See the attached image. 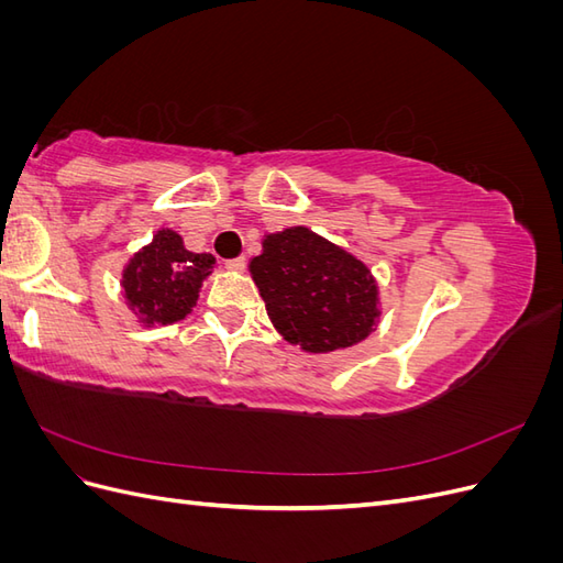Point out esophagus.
<instances>
[{"label": "esophagus", "mask_w": 563, "mask_h": 563, "mask_svg": "<svg viewBox=\"0 0 563 563\" xmlns=\"http://www.w3.org/2000/svg\"><path fill=\"white\" fill-rule=\"evenodd\" d=\"M225 267L234 269V272H242L246 267V258H244V255H240V258H228Z\"/></svg>", "instance_id": "1"}]
</instances>
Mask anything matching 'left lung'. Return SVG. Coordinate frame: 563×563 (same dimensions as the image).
<instances>
[{
    "mask_svg": "<svg viewBox=\"0 0 563 563\" xmlns=\"http://www.w3.org/2000/svg\"><path fill=\"white\" fill-rule=\"evenodd\" d=\"M251 275L272 323L308 352L360 343L380 317L368 267L308 228L267 234Z\"/></svg>",
    "mask_w": 563,
    "mask_h": 563,
    "instance_id": "obj_1",
    "label": "left lung"
}]
</instances>
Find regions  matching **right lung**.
Masks as SVG:
<instances>
[{
  "label": "right lung",
  "mask_w": 563,
  "mask_h": 563,
  "mask_svg": "<svg viewBox=\"0 0 563 563\" xmlns=\"http://www.w3.org/2000/svg\"><path fill=\"white\" fill-rule=\"evenodd\" d=\"M216 258L183 246L180 234L159 230L150 246L135 253L124 269V296L147 323H174L197 305L201 282Z\"/></svg>",
  "instance_id": "1"
}]
</instances>
